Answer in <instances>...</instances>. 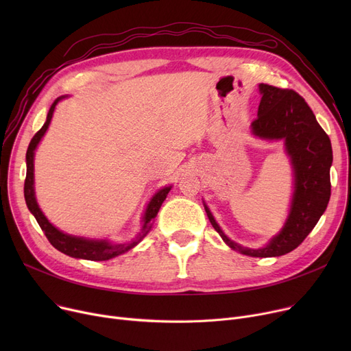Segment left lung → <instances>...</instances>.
Masks as SVG:
<instances>
[{
    "label": "left lung",
    "mask_w": 351,
    "mask_h": 351,
    "mask_svg": "<svg viewBox=\"0 0 351 351\" xmlns=\"http://www.w3.org/2000/svg\"><path fill=\"white\" fill-rule=\"evenodd\" d=\"M262 95L250 131L262 141H283L293 171V195L280 232L257 249L243 247L225 234L204 204L215 230L233 250L252 257H276L296 249L313 230L330 200L331 143L306 101L291 89L259 84Z\"/></svg>",
    "instance_id": "8db88e82"
}]
</instances>
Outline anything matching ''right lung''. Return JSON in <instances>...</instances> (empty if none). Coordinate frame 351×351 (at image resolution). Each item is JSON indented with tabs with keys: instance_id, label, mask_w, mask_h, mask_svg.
<instances>
[{
	"instance_id": "1",
	"label": "right lung",
	"mask_w": 351,
	"mask_h": 351,
	"mask_svg": "<svg viewBox=\"0 0 351 351\" xmlns=\"http://www.w3.org/2000/svg\"><path fill=\"white\" fill-rule=\"evenodd\" d=\"M65 98H68V97L62 95L53 101V104L51 105V108L48 110L45 123L43 125L40 131L34 135V138L31 139V142L28 145L27 156H25L27 176H25V183H24V196H25L27 206H28L29 212L34 215V217L36 219V222H38L43 232L45 233L49 243L57 250L62 252L66 256L75 257V259L95 261V262L114 259V257L134 249L142 241V239L151 232L152 225L155 222V217L163 204V200L166 199L169 191L172 189V185L160 188L158 192H155V195L151 197V200L147 202L146 209H145L142 220H141V230L138 232V234L132 239V241H129V242L114 243V242L108 241V239H88L84 236H73V234L64 233L58 228H55L47 219V216L43 213L41 208L38 206V202H36V197H35L34 156H35V151H36V147H38L43 136L48 131V126L51 123L55 108H57V105Z\"/></svg>"
}]
</instances>
